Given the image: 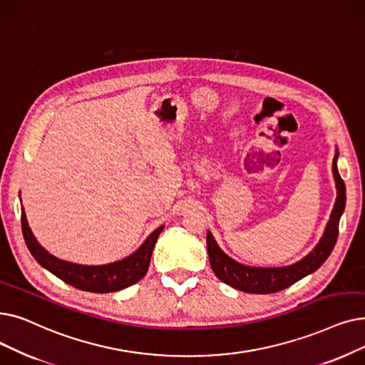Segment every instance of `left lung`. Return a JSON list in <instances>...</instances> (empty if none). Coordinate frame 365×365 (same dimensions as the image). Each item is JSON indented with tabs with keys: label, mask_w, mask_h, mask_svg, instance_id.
<instances>
[{
	"label": "left lung",
	"mask_w": 365,
	"mask_h": 365,
	"mask_svg": "<svg viewBox=\"0 0 365 365\" xmlns=\"http://www.w3.org/2000/svg\"><path fill=\"white\" fill-rule=\"evenodd\" d=\"M339 149L332 160V176L336 180L337 198L334 209L325 227L319 243L307 255L295 264L284 267H250L234 261L219 247L215 237L207 231V252L212 270L219 280L230 284L234 289L249 294H272L291 287L295 282L318 270L334 249L339 237V222L346 205V186L337 170Z\"/></svg>",
	"instance_id": "obj_1"
}]
</instances>
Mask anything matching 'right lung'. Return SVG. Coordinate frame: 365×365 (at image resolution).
<instances>
[{"instance_id":"obj_1","label":"right lung","mask_w":365,"mask_h":365,"mask_svg":"<svg viewBox=\"0 0 365 365\" xmlns=\"http://www.w3.org/2000/svg\"><path fill=\"white\" fill-rule=\"evenodd\" d=\"M21 209L24 239L31 255L36 258V261L43 268H46L47 272H51L61 280L71 284V287L81 291L97 294H107L125 289L137 283L141 277H145L150 264V257L155 243L161 231L164 230V225L156 228L143 242V245H141L135 252H133L130 257H126L123 259L103 265H83L59 259L53 257L52 253L47 252L37 242L33 231H31L24 205Z\"/></svg>"}]
</instances>
